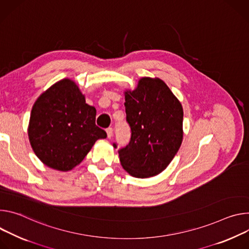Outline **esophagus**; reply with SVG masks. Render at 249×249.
<instances>
[{"instance_id":"34e87169","label":"esophagus","mask_w":249,"mask_h":249,"mask_svg":"<svg viewBox=\"0 0 249 249\" xmlns=\"http://www.w3.org/2000/svg\"><path fill=\"white\" fill-rule=\"evenodd\" d=\"M113 133H114L113 128H112V127H108V128L107 129V139H112Z\"/></svg>"}]
</instances>
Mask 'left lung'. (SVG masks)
Instances as JSON below:
<instances>
[{
    "mask_svg": "<svg viewBox=\"0 0 249 249\" xmlns=\"http://www.w3.org/2000/svg\"><path fill=\"white\" fill-rule=\"evenodd\" d=\"M124 94L131 139L119 151L121 164L132 177L156 176L167 168L181 146L182 104L157 77L141 78L133 90L125 89Z\"/></svg>",
    "mask_w": 249,
    "mask_h": 249,
    "instance_id": "8db88e82",
    "label": "left lung"
}]
</instances>
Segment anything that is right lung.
<instances>
[{"mask_svg":"<svg viewBox=\"0 0 249 249\" xmlns=\"http://www.w3.org/2000/svg\"><path fill=\"white\" fill-rule=\"evenodd\" d=\"M96 114L75 81L54 83L32 108L27 134L35 154L51 169L72 170L98 140L107 137L95 124Z\"/></svg>","mask_w":249,"mask_h":249,"instance_id":"obj_1","label":"right lung"}]
</instances>
